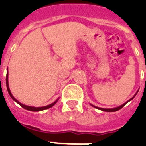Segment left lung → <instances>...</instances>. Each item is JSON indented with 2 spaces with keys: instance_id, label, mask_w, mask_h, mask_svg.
<instances>
[{
  "instance_id": "1",
  "label": "left lung",
  "mask_w": 146,
  "mask_h": 146,
  "mask_svg": "<svg viewBox=\"0 0 146 146\" xmlns=\"http://www.w3.org/2000/svg\"><path fill=\"white\" fill-rule=\"evenodd\" d=\"M137 93H138V91H137ZM137 93H135V95H134V96H133V97L132 98H131V99H130V100H129L127 101V102H125V103H123V104H122V105H121V106H118V107H115V108H113V109H103V108H100V107H97V106H93V105H92L93 106V107H95V108H96V109H98V110H102V111H105V112H115V111H118V110H119L120 109H122V107H123V106H124L125 105V104H126V103H128V102H129L130 100H132V99H133V98L135 97V95H136V94H137Z\"/></svg>"
}]
</instances>
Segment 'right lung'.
<instances>
[{"mask_svg": "<svg viewBox=\"0 0 146 146\" xmlns=\"http://www.w3.org/2000/svg\"><path fill=\"white\" fill-rule=\"evenodd\" d=\"M7 75H8V73L7 74V76H6V84H7V91H8L9 95L11 96V97L13 99V100H14L15 102H17V103H18L19 105L21 106V107H23L24 109H25V110H29V111H32V112H38V111H42V110H47V109H49V108L52 107V106L55 105L56 103V102L58 101V100H56L55 102H53V103H51V104H50V105L46 106H43V107H33V106H26V105H24V104H22V103H20L19 101H17V100L14 97V96H13V95L11 94V90H10V88H9L8 76H7Z\"/></svg>", "mask_w": 146, "mask_h": 146, "instance_id": "add662e5", "label": "right lung"}]
</instances>
